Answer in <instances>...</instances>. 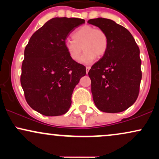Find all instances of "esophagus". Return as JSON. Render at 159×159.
Segmentation results:
<instances>
[{"label":"esophagus","instance_id":"esophagus-1","mask_svg":"<svg viewBox=\"0 0 159 159\" xmlns=\"http://www.w3.org/2000/svg\"><path fill=\"white\" fill-rule=\"evenodd\" d=\"M90 66H87L86 67V72H87V74H88V72H89V70H90Z\"/></svg>","mask_w":159,"mask_h":159}]
</instances>
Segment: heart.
Returning a JSON list of instances; mask_svg holds the SVG:
<instances>
[{
    "label": "heart",
    "mask_w": 159,
    "mask_h": 159,
    "mask_svg": "<svg viewBox=\"0 0 159 159\" xmlns=\"http://www.w3.org/2000/svg\"><path fill=\"white\" fill-rule=\"evenodd\" d=\"M72 37L73 40L67 39L65 42V48L72 61H78L82 48L84 52L80 58V62L84 64H90L96 56L102 57L107 52L108 37L102 29L83 25L72 33Z\"/></svg>",
    "instance_id": "heart-1"
}]
</instances>
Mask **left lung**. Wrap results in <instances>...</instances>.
<instances>
[{
  "instance_id": "left-lung-1",
  "label": "left lung",
  "mask_w": 159,
  "mask_h": 159,
  "mask_svg": "<svg viewBox=\"0 0 159 159\" xmlns=\"http://www.w3.org/2000/svg\"><path fill=\"white\" fill-rule=\"evenodd\" d=\"M89 24L107 34L108 47L89 71L96 106L106 113H119L135 102L142 78L140 50L126 28L111 19H90Z\"/></svg>"
}]
</instances>
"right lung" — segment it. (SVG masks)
Instances as JSON below:
<instances>
[{
    "label": "right lung",
    "mask_w": 159,
    "mask_h": 159,
    "mask_svg": "<svg viewBox=\"0 0 159 159\" xmlns=\"http://www.w3.org/2000/svg\"><path fill=\"white\" fill-rule=\"evenodd\" d=\"M84 22L54 18L33 34L25 47L20 81L27 104L41 114L60 116L71 106L74 88L86 75V67L69 57L65 42Z\"/></svg>",
    "instance_id": "right-lung-1"
}]
</instances>
